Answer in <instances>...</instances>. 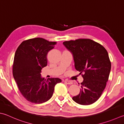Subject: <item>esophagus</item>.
<instances>
[{
  "mask_svg": "<svg viewBox=\"0 0 124 124\" xmlns=\"http://www.w3.org/2000/svg\"><path fill=\"white\" fill-rule=\"evenodd\" d=\"M64 81L65 83H66V84H69H69L70 85V84H73V83H72V81H70V80H65Z\"/></svg>",
  "mask_w": 124,
  "mask_h": 124,
  "instance_id": "34e87169",
  "label": "esophagus"
}]
</instances>
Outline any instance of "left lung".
<instances>
[{"instance_id": "obj_1", "label": "left lung", "mask_w": 124, "mask_h": 124, "mask_svg": "<svg viewBox=\"0 0 124 124\" xmlns=\"http://www.w3.org/2000/svg\"><path fill=\"white\" fill-rule=\"evenodd\" d=\"M63 45L72 53L75 68L84 79L80 93L72 99L83 105L94 103L108 79L111 64L108 53L101 45L89 39L66 41Z\"/></svg>"}]
</instances>
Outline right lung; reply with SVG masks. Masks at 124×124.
<instances>
[{
    "mask_svg": "<svg viewBox=\"0 0 124 124\" xmlns=\"http://www.w3.org/2000/svg\"><path fill=\"white\" fill-rule=\"evenodd\" d=\"M56 42L41 38L23 41L16 51L13 76L20 92L30 102L41 104L52 97L55 85L62 82L57 78L41 76V69L47 66V54L54 47Z\"/></svg>",
    "mask_w": 124,
    "mask_h": 124,
    "instance_id": "right-lung-1",
    "label": "right lung"
}]
</instances>
